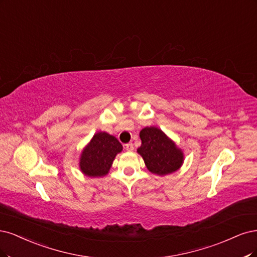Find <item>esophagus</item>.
Returning a JSON list of instances; mask_svg holds the SVG:
<instances>
[{"label":"esophagus","mask_w":257,"mask_h":257,"mask_svg":"<svg viewBox=\"0 0 257 257\" xmlns=\"http://www.w3.org/2000/svg\"><path fill=\"white\" fill-rule=\"evenodd\" d=\"M125 150H126L127 152H132V151L135 150L134 144H132V143H128V144H126V145H125Z\"/></svg>","instance_id":"1"}]
</instances>
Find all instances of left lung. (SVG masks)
I'll list each match as a JSON object with an SVG mask.
<instances>
[{"mask_svg": "<svg viewBox=\"0 0 257 257\" xmlns=\"http://www.w3.org/2000/svg\"><path fill=\"white\" fill-rule=\"evenodd\" d=\"M140 138L142 144L137 152L151 173L165 176L181 168L185 160L183 150L161 129L145 127L140 131Z\"/></svg>", "mask_w": 257, "mask_h": 257, "instance_id": "left-lung-1", "label": "left lung"}]
</instances>
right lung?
<instances>
[{"label": "right lung", "mask_w": 257, "mask_h": 257, "mask_svg": "<svg viewBox=\"0 0 257 257\" xmlns=\"http://www.w3.org/2000/svg\"><path fill=\"white\" fill-rule=\"evenodd\" d=\"M122 145L114 136L98 131L82 150L79 158L80 171L87 177L99 178L107 175Z\"/></svg>", "instance_id": "add662e5"}]
</instances>
